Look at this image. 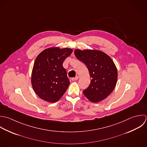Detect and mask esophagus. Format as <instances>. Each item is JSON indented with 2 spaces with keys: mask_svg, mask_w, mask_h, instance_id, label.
Masks as SVG:
<instances>
[{
  "mask_svg": "<svg viewBox=\"0 0 147 147\" xmlns=\"http://www.w3.org/2000/svg\"><path fill=\"white\" fill-rule=\"evenodd\" d=\"M78 78H79V77H78V76H76V77L72 78H71V80H72V81H77V80H78Z\"/></svg>",
  "mask_w": 147,
  "mask_h": 147,
  "instance_id": "esophagus-1",
  "label": "esophagus"
}]
</instances>
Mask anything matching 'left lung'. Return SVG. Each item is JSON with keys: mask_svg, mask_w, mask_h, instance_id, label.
<instances>
[{"mask_svg": "<svg viewBox=\"0 0 147 147\" xmlns=\"http://www.w3.org/2000/svg\"><path fill=\"white\" fill-rule=\"evenodd\" d=\"M76 58L86 66L92 80L83 90L86 97L93 102L106 98L114 90L117 80V68L112 59L99 50L74 51Z\"/></svg>", "mask_w": 147, "mask_h": 147, "instance_id": "8db88e82", "label": "left lung"}]
</instances>
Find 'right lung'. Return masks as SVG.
Segmentation results:
<instances>
[{
    "label": "right lung",
    "instance_id": "right-lung-1",
    "mask_svg": "<svg viewBox=\"0 0 147 147\" xmlns=\"http://www.w3.org/2000/svg\"><path fill=\"white\" fill-rule=\"evenodd\" d=\"M72 51L69 48H49L36 57L32 71L31 84L41 99L55 102L66 91L70 81L62 64Z\"/></svg>",
    "mask_w": 147,
    "mask_h": 147
}]
</instances>
